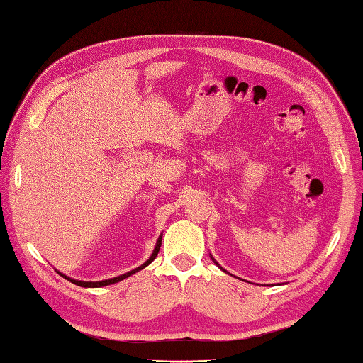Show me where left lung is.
Masks as SVG:
<instances>
[{
	"label": "left lung",
	"mask_w": 363,
	"mask_h": 363,
	"mask_svg": "<svg viewBox=\"0 0 363 363\" xmlns=\"http://www.w3.org/2000/svg\"><path fill=\"white\" fill-rule=\"evenodd\" d=\"M211 259H213V260H214V257H213V255H211ZM214 263H216V265H217V267H219V263H217V262H216V260H214ZM219 268H220V269H222V272H225V269H223V268H222V267H219ZM225 273H227V272H225Z\"/></svg>",
	"instance_id": "left-lung-1"
}]
</instances>
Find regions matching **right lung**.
Wrapping results in <instances>:
<instances>
[{
  "mask_svg": "<svg viewBox=\"0 0 363 363\" xmlns=\"http://www.w3.org/2000/svg\"><path fill=\"white\" fill-rule=\"evenodd\" d=\"M160 246H162V235L159 236V240H157V242H155V247H154V250H152V254H150L149 259H147L146 262H144L143 265H140V267L135 268V269H131V272H128V273L121 274V276H116V278H111V279H104V281H77V279H72V278H69V276H67V274L60 273V272H57V273L60 274V276H63L65 279H68L69 282H72V284L81 286V287H104V286H111V284H116V282H118V281L127 279L128 276L135 274V273H138V272H141V269H143V268H146V267L149 265V263H152V262L155 260L157 254H159Z\"/></svg>",
  "mask_w": 363,
  "mask_h": 363,
  "instance_id": "obj_1",
  "label": "right lung"
}]
</instances>
